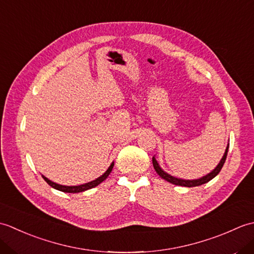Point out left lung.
I'll use <instances>...</instances> for the list:
<instances>
[{"label":"left lung","instance_id":"8db88e82","mask_svg":"<svg viewBox=\"0 0 254 254\" xmlns=\"http://www.w3.org/2000/svg\"><path fill=\"white\" fill-rule=\"evenodd\" d=\"M228 147H229V146H227V148H226V152H225V154H224V156H223V158H222V160L219 161V164L217 165L216 168H215L212 172H209L208 175H206L205 177L201 178V179H196V180H183V179H178V178H176V177H172V176L168 175V174H167V172H165L163 169L160 168L158 163H157V161H156L155 157H153V166H154V169L156 170V172H157V174H158L161 178H163V179H165L166 181H168V182L172 183V185L182 186V187H188V188L198 187V186H202V185H204V183H206V182L210 181V180L213 179V178H215V177H216V176L219 174V171L222 170L223 166H224V164H225L226 158H227Z\"/></svg>","mask_w":254,"mask_h":254}]
</instances>
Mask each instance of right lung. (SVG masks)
<instances>
[{
  "label": "right lung",
  "instance_id": "add662e5",
  "mask_svg": "<svg viewBox=\"0 0 254 254\" xmlns=\"http://www.w3.org/2000/svg\"><path fill=\"white\" fill-rule=\"evenodd\" d=\"M113 165L115 164H111L109 168H108V170L105 172L104 175H102L101 177L97 178L96 180L91 181V182H88V183H85V185H82V186H75V187H66V186H61V185H58V183H55L50 181L48 178H46L45 176H42V178H44L45 181L49 185L50 187H52L53 189H57V190L59 191H62V192H66V193H78V192H83V191H86V190H89V189L91 188H95L98 185H100V183L106 180L108 176L110 175V172L112 171V168H113Z\"/></svg>",
  "mask_w": 254,
  "mask_h": 254
}]
</instances>
